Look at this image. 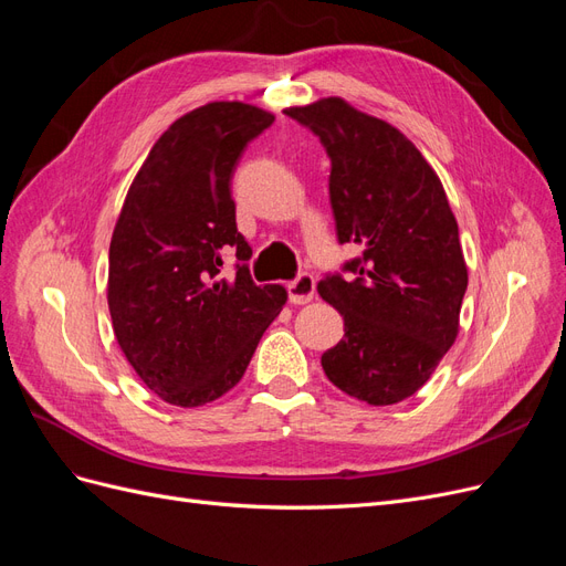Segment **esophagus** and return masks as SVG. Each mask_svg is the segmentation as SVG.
<instances>
[{
	"label": "esophagus",
	"instance_id": "esophagus-1",
	"mask_svg": "<svg viewBox=\"0 0 566 566\" xmlns=\"http://www.w3.org/2000/svg\"><path fill=\"white\" fill-rule=\"evenodd\" d=\"M287 293L293 304H310L316 297V281L312 273H300L295 281H290Z\"/></svg>",
	"mask_w": 566,
	"mask_h": 566
}]
</instances>
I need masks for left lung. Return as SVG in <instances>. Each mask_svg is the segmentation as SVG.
Listing matches in <instances>:
<instances>
[{
	"mask_svg": "<svg viewBox=\"0 0 566 566\" xmlns=\"http://www.w3.org/2000/svg\"><path fill=\"white\" fill-rule=\"evenodd\" d=\"M331 158L339 243L361 256L318 283L345 318V337L321 356L328 380L370 406L399 403L430 380L458 337L468 290L458 221L413 142L380 117L328 96L285 108Z\"/></svg>",
	"mask_w": 566,
	"mask_h": 566,
	"instance_id": "obj_1",
	"label": "left lung"
}]
</instances>
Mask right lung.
<instances>
[{"instance_id":"1","label":"right lung","mask_w":566,"mask_h":566,"mask_svg":"<svg viewBox=\"0 0 566 566\" xmlns=\"http://www.w3.org/2000/svg\"><path fill=\"white\" fill-rule=\"evenodd\" d=\"M273 115L212 101L181 115L136 172L108 252L113 333L144 385L172 406H205L238 385L283 285H254L252 248L235 229L231 177ZM229 249L239 264L220 273Z\"/></svg>"}]
</instances>
